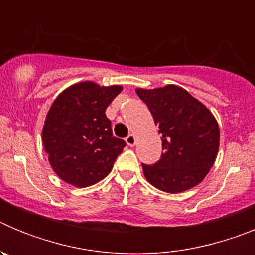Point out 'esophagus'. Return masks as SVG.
I'll use <instances>...</instances> for the list:
<instances>
[{
    "label": "esophagus",
    "mask_w": 255,
    "mask_h": 255,
    "mask_svg": "<svg viewBox=\"0 0 255 255\" xmlns=\"http://www.w3.org/2000/svg\"><path fill=\"white\" fill-rule=\"evenodd\" d=\"M125 141H126V144L129 145V147H134L135 143H136V138H135L134 134H129L128 136H126Z\"/></svg>",
    "instance_id": "esophagus-1"
}]
</instances>
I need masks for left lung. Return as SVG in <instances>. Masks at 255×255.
Instances as JSON below:
<instances>
[{"mask_svg":"<svg viewBox=\"0 0 255 255\" xmlns=\"http://www.w3.org/2000/svg\"><path fill=\"white\" fill-rule=\"evenodd\" d=\"M158 125L162 154L154 164H141L144 176L171 194L194 188L213 166L220 147L215 116L202 102L177 85L136 89Z\"/></svg>","mask_w":255,"mask_h":255,"instance_id":"obj_1","label":"left lung"}]
</instances>
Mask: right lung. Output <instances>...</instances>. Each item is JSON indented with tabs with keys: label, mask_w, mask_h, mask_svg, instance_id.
Returning <instances> with one entry per match:
<instances>
[{
	"label": "right lung",
	"mask_w": 255,
	"mask_h": 255,
	"mask_svg": "<svg viewBox=\"0 0 255 255\" xmlns=\"http://www.w3.org/2000/svg\"><path fill=\"white\" fill-rule=\"evenodd\" d=\"M121 91L120 85L82 82L65 89L52 103L42 141L61 180L85 188L111 172L126 143L112 135L106 108Z\"/></svg>",
	"instance_id": "add662e5"
}]
</instances>
